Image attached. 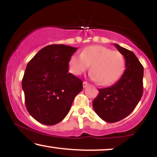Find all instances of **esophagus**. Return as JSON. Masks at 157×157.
<instances>
[{"instance_id": "1", "label": "esophagus", "mask_w": 157, "mask_h": 157, "mask_svg": "<svg viewBox=\"0 0 157 157\" xmlns=\"http://www.w3.org/2000/svg\"><path fill=\"white\" fill-rule=\"evenodd\" d=\"M89 83H88L87 82H86V81H83V82H82V86H83V88H86V87H87L88 86H89Z\"/></svg>"}]
</instances>
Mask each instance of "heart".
<instances>
[{"mask_svg":"<svg viewBox=\"0 0 157 157\" xmlns=\"http://www.w3.org/2000/svg\"><path fill=\"white\" fill-rule=\"evenodd\" d=\"M91 66L89 76L101 86H110L120 80L125 68L123 55L100 45L88 46L81 55L74 54L68 61L70 72L80 75Z\"/></svg>","mask_w":157,"mask_h":157,"instance_id":"1","label":"heart"}]
</instances>
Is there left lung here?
<instances>
[{
  "instance_id": "left-lung-1",
  "label": "left lung",
  "mask_w": 157,
  "mask_h": 157,
  "mask_svg": "<svg viewBox=\"0 0 157 157\" xmlns=\"http://www.w3.org/2000/svg\"><path fill=\"white\" fill-rule=\"evenodd\" d=\"M125 59V70L121 78L110 87L99 89L93 101L97 114L107 122L122 120L134 111L143 93L144 68L131 51L114 44Z\"/></svg>"
}]
</instances>
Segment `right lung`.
<instances>
[{
  "label": "right lung",
  "instance_id": "1",
  "mask_svg": "<svg viewBox=\"0 0 157 157\" xmlns=\"http://www.w3.org/2000/svg\"><path fill=\"white\" fill-rule=\"evenodd\" d=\"M77 48L53 44L43 48L27 64L22 80L25 103L35 120L47 125L62 121L82 81L68 73V61Z\"/></svg>",
  "mask_w": 157,
  "mask_h": 157
}]
</instances>
